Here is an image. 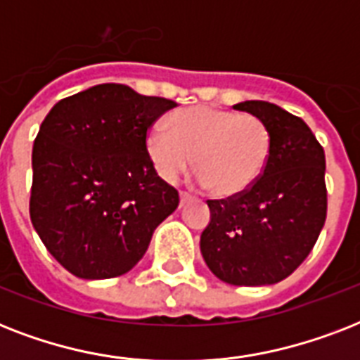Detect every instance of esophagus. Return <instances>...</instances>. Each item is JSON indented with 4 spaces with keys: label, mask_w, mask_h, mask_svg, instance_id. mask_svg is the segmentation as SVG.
I'll return each instance as SVG.
<instances>
[{
    "label": "esophagus",
    "mask_w": 360,
    "mask_h": 360,
    "mask_svg": "<svg viewBox=\"0 0 360 360\" xmlns=\"http://www.w3.org/2000/svg\"><path fill=\"white\" fill-rule=\"evenodd\" d=\"M191 200H192L191 194H186V192H181V194H179V205H181V207H185L186 203L191 202Z\"/></svg>",
    "instance_id": "1"
}]
</instances>
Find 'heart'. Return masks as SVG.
Returning <instances> with one entry per match:
<instances>
[{"mask_svg":"<svg viewBox=\"0 0 360 360\" xmlns=\"http://www.w3.org/2000/svg\"><path fill=\"white\" fill-rule=\"evenodd\" d=\"M147 130L151 164L164 181H175L192 162L200 185L220 198L245 194L267 166L271 132L259 117L213 106H194Z\"/></svg>","mask_w":360,"mask_h":360,"instance_id":"b5f03b06","label":"heart"}]
</instances>
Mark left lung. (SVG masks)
Masks as SVG:
<instances>
[{"instance_id": "obj_1", "label": "left lung", "mask_w": 360, "mask_h": 360, "mask_svg": "<svg viewBox=\"0 0 360 360\" xmlns=\"http://www.w3.org/2000/svg\"><path fill=\"white\" fill-rule=\"evenodd\" d=\"M233 108L267 124L269 160L250 191L207 200L211 222L200 248L226 284H276L307 259L325 224V153L308 124L276 104L245 101Z\"/></svg>"}]
</instances>
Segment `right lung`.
I'll list each match as a JSON object with an SVG mask.
<instances>
[{
	"label": "right lung",
	"mask_w": 360,
	"mask_h": 360,
	"mask_svg": "<svg viewBox=\"0 0 360 360\" xmlns=\"http://www.w3.org/2000/svg\"><path fill=\"white\" fill-rule=\"evenodd\" d=\"M174 101L101 84L59 101L33 143L30 214L48 252L78 278L129 273L179 205L146 136Z\"/></svg>",
	"instance_id": "add662e5"
}]
</instances>
